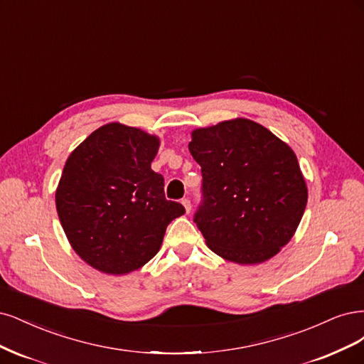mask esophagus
Listing matches in <instances>:
<instances>
[{
	"mask_svg": "<svg viewBox=\"0 0 364 364\" xmlns=\"http://www.w3.org/2000/svg\"><path fill=\"white\" fill-rule=\"evenodd\" d=\"M181 204L186 208V213H191V201H189V199H187V198L181 199Z\"/></svg>",
	"mask_w": 364,
	"mask_h": 364,
	"instance_id": "esophagus-1",
	"label": "esophagus"
}]
</instances>
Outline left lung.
Here are the masks:
<instances>
[{"label": "left lung", "mask_w": 364, "mask_h": 364, "mask_svg": "<svg viewBox=\"0 0 364 364\" xmlns=\"http://www.w3.org/2000/svg\"><path fill=\"white\" fill-rule=\"evenodd\" d=\"M191 136L204 195L195 222L207 246L239 264L272 259L293 237L307 205L296 154L246 118L196 128Z\"/></svg>", "instance_id": "obj_1"}]
</instances>
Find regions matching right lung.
<instances>
[{
	"mask_svg": "<svg viewBox=\"0 0 364 364\" xmlns=\"http://www.w3.org/2000/svg\"><path fill=\"white\" fill-rule=\"evenodd\" d=\"M160 137L110 122L69 154L55 189V208L81 260L109 275L146 264L166 227L186 213L165 198V180L151 169Z\"/></svg>",
	"mask_w": 364,
	"mask_h": 364,
	"instance_id": "obj_1",
	"label": "right lung"
}]
</instances>
